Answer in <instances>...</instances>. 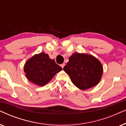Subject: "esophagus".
Returning <instances> with one entry per match:
<instances>
[{
  "instance_id": "esophagus-1",
  "label": "esophagus",
  "mask_w": 126,
  "mask_h": 126,
  "mask_svg": "<svg viewBox=\"0 0 126 126\" xmlns=\"http://www.w3.org/2000/svg\"><path fill=\"white\" fill-rule=\"evenodd\" d=\"M64 66H65V63H63V64H61V68H63V67H64Z\"/></svg>"
}]
</instances>
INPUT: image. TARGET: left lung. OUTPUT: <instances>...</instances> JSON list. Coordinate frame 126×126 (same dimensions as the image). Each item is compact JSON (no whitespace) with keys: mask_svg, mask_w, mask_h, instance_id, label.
I'll return each instance as SVG.
<instances>
[{"mask_svg":"<svg viewBox=\"0 0 126 126\" xmlns=\"http://www.w3.org/2000/svg\"><path fill=\"white\" fill-rule=\"evenodd\" d=\"M63 69L76 87L86 90L99 84L103 67L100 61L92 55L75 53L70 57Z\"/></svg>","mask_w":126,"mask_h":126,"instance_id":"1","label":"left lung"}]
</instances>
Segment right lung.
<instances>
[{
	"label": "right lung",
	"instance_id": "add662e5",
	"mask_svg": "<svg viewBox=\"0 0 126 126\" xmlns=\"http://www.w3.org/2000/svg\"><path fill=\"white\" fill-rule=\"evenodd\" d=\"M63 69L53 59L44 52L34 55L24 65V72L28 80L39 86L45 85L57 73Z\"/></svg>",
	"mask_w": 126,
	"mask_h": 126
}]
</instances>
